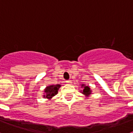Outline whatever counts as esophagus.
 <instances>
[{
    "label": "esophagus",
    "instance_id": "1",
    "mask_svg": "<svg viewBox=\"0 0 133 133\" xmlns=\"http://www.w3.org/2000/svg\"><path fill=\"white\" fill-rule=\"evenodd\" d=\"M66 83H71L72 82H71V81H69H69H66Z\"/></svg>",
    "mask_w": 133,
    "mask_h": 133
}]
</instances>
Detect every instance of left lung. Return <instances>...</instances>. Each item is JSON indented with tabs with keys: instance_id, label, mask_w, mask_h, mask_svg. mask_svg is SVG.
<instances>
[{
	"instance_id": "obj_1",
	"label": "left lung",
	"mask_w": 133,
	"mask_h": 133,
	"mask_svg": "<svg viewBox=\"0 0 133 133\" xmlns=\"http://www.w3.org/2000/svg\"><path fill=\"white\" fill-rule=\"evenodd\" d=\"M81 87L83 88V89L82 90H81V92L86 97H89V95H91V92H92V90H90V88L88 86L84 85V84H83L81 85Z\"/></svg>"
}]
</instances>
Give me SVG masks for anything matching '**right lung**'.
Returning <instances> with one entry per match:
<instances>
[{
    "label": "right lung",
    "instance_id": "obj_1",
    "mask_svg": "<svg viewBox=\"0 0 133 133\" xmlns=\"http://www.w3.org/2000/svg\"><path fill=\"white\" fill-rule=\"evenodd\" d=\"M61 87V84H53V85L48 86L44 89V95H43L44 98L50 99L58 93V90Z\"/></svg>",
    "mask_w": 133,
    "mask_h": 133
}]
</instances>
